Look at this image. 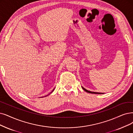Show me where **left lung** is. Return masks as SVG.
Wrapping results in <instances>:
<instances>
[{"label": "left lung", "mask_w": 133, "mask_h": 133, "mask_svg": "<svg viewBox=\"0 0 133 133\" xmlns=\"http://www.w3.org/2000/svg\"><path fill=\"white\" fill-rule=\"evenodd\" d=\"M82 89L84 90V91H86V92L87 93H92V94H104V93H99V92H91L90 91H88V90H87L86 89H85L84 88H83V87H82Z\"/></svg>", "instance_id": "8db88e82"}]
</instances>
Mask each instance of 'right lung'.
Wrapping results in <instances>:
<instances>
[{"label":"right lung","mask_w":133,"mask_h":133,"mask_svg":"<svg viewBox=\"0 0 133 133\" xmlns=\"http://www.w3.org/2000/svg\"><path fill=\"white\" fill-rule=\"evenodd\" d=\"M54 90H55V88H54V89H53V90H52V92H51V93H50V94H51V93H52L53 92H54ZM47 95H46V96H47ZM46 96H45V97H46Z\"/></svg>","instance_id":"obj_1"}]
</instances>
